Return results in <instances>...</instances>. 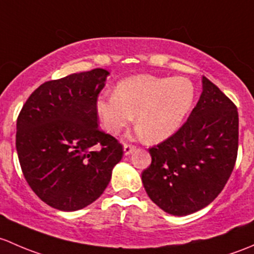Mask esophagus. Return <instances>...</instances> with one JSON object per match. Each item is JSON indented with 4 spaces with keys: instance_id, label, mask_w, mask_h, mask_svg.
I'll return each mask as SVG.
<instances>
[{
    "instance_id": "esophagus-1",
    "label": "esophagus",
    "mask_w": 254,
    "mask_h": 254,
    "mask_svg": "<svg viewBox=\"0 0 254 254\" xmlns=\"http://www.w3.org/2000/svg\"><path fill=\"white\" fill-rule=\"evenodd\" d=\"M135 150V145H132V144H128V143H125L124 144V151L126 155H129L132 151Z\"/></svg>"
}]
</instances>
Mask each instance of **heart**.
<instances>
[{
	"label": "heart",
	"instance_id": "b5f03b06",
	"mask_svg": "<svg viewBox=\"0 0 254 254\" xmlns=\"http://www.w3.org/2000/svg\"><path fill=\"white\" fill-rule=\"evenodd\" d=\"M195 98V88L186 77L138 74L117 83L115 94H100L95 110L106 132L117 134L133 121L149 142L171 137L184 122Z\"/></svg>",
	"mask_w": 254,
	"mask_h": 254
}]
</instances>
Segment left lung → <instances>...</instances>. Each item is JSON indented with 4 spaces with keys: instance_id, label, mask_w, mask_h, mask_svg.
Returning <instances> with one entry per match:
<instances>
[{
    "instance_id": "1",
    "label": "left lung",
    "mask_w": 254,
    "mask_h": 254,
    "mask_svg": "<svg viewBox=\"0 0 254 254\" xmlns=\"http://www.w3.org/2000/svg\"><path fill=\"white\" fill-rule=\"evenodd\" d=\"M203 91L188 120L171 137L149 148L142 181L150 199L184 216L210 204L231 176L239 150V112L203 77Z\"/></svg>"
}]
</instances>
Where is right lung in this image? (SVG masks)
Segmentation results:
<instances>
[{
  "label": "right lung",
  "mask_w": 254,
  "mask_h": 254,
  "mask_svg": "<svg viewBox=\"0 0 254 254\" xmlns=\"http://www.w3.org/2000/svg\"><path fill=\"white\" fill-rule=\"evenodd\" d=\"M109 74L95 68L45 82L18 115L15 148L23 175L52 208L74 211L91 204L124 155L121 143L98 127L95 101Z\"/></svg>",
  "instance_id": "1"
}]
</instances>
